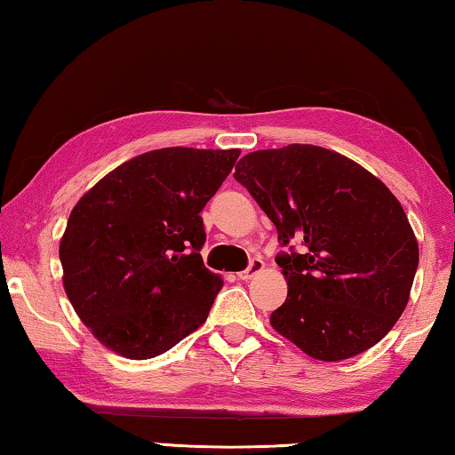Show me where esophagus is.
Segmentation results:
<instances>
[{
  "mask_svg": "<svg viewBox=\"0 0 455 455\" xmlns=\"http://www.w3.org/2000/svg\"><path fill=\"white\" fill-rule=\"evenodd\" d=\"M263 268H265L263 259L255 257V259H251V263H249V267L244 268V271L236 273V276H238V279H241V281H249V279H252V276H255V275H259L260 271H263Z\"/></svg>",
  "mask_w": 455,
  "mask_h": 455,
  "instance_id": "esophagus-1",
  "label": "esophagus"
}]
</instances>
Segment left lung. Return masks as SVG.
Wrapping results in <instances>:
<instances>
[{"label": "left lung", "instance_id": "1", "mask_svg": "<svg viewBox=\"0 0 455 455\" xmlns=\"http://www.w3.org/2000/svg\"><path fill=\"white\" fill-rule=\"evenodd\" d=\"M236 182L273 220L289 292L275 331L321 361L355 357L402 317L419 249L385 184L333 150L289 144L238 160ZM304 249L297 253L291 242Z\"/></svg>", "mask_w": 455, "mask_h": 455}]
</instances>
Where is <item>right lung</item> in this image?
<instances>
[{
	"label": "right lung",
	"instance_id": "add662e5",
	"mask_svg": "<svg viewBox=\"0 0 455 455\" xmlns=\"http://www.w3.org/2000/svg\"><path fill=\"white\" fill-rule=\"evenodd\" d=\"M241 150L160 148L84 195L60 241L64 289L104 347L150 359L196 331L222 287L204 267L200 212Z\"/></svg>",
	"mask_w": 455,
	"mask_h": 455
}]
</instances>
